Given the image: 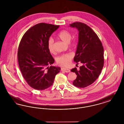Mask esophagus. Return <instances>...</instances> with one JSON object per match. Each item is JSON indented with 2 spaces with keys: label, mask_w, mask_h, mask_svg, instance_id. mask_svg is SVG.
Wrapping results in <instances>:
<instances>
[{
  "label": "esophagus",
  "mask_w": 124,
  "mask_h": 124,
  "mask_svg": "<svg viewBox=\"0 0 124 124\" xmlns=\"http://www.w3.org/2000/svg\"><path fill=\"white\" fill-rule=\"evenodd\" d=\"M61 71H64L65 72H70V70L68 69V68H61Z\"/></svg>",
  "instance_id": "esophagus-1"
}]
</instances>
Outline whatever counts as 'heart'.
<instances>
[{"instance_id": "b5f03b06", "label": "heart", "mask_w": 124, "mask_h": 124, "mask_svg": "<svg viewBox=\"0 0 124 124\" xmlns=\"http://www.w3.org/2000/svg\"><path fill=\"white\" fill-rule=\"evenodd\" d=\"M58 37L62 41L66 43H69L71 41L72 35L69 31L67 30H63L58 33ZM53 42V39L52 38L50 39L48 42V48L51 53H54V52ZM72 45L73 46H76V43L75 42H73ZM73 56V54L71 53L61 55L57 58L56 62L58 65L60 66H68L70 64Z\"/></svg>"}]
</instances>
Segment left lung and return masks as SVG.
Listing matches in <instances>:
<instances>
[{
  "instance_id": "obj_1",
  "label": "left lung",
  "mask_w": 124,
  "mask_h": 124,
  "mask_svg": "<svg viewBox=\"0 0 124 124\" xmlns=\"http://www.w3.org/2000/svg\"><path fill=\"white\" fill-rule=\"evenodd\" d=\"M78 31V41L74 61L83 65L78 70H71L77 75L73 85L84 88L92 84L100 75L104 63V48L94 31L87 24L79 22L70 24Z\"/></svg>"
}]
</instances>
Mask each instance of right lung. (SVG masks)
I'll use <instances>...</instances> for the list:
<instances>
[{"label": "right lung", "instance_id": "right-lung-1", "mask_svg": "<svg viewBox=\"0 0 124 124\" xmlns=\"http://www.w3.org/2000/svg\"><path fill=\"white\" fill-rule=\"evenodd\" d=\"M59 25L41 23L28 30L20 42L18 65L22 75L30 86L43 90L52 86L60 68L48 66L54 59L48 48L49 38Z\"/></svg>", "mask_w": 124, "mask_h": 124}]
</instances>
